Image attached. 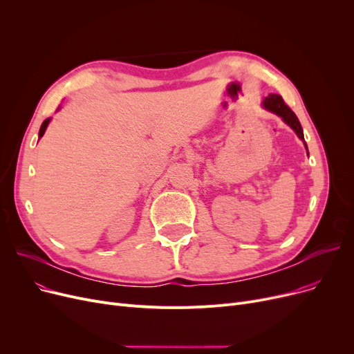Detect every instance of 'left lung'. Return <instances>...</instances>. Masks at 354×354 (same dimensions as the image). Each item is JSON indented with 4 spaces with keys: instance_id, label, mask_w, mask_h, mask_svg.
Wrapping results in <instances>:
<instances>
[{
    "instance_id": "left-lung-1",
    "label": "left lung",
    "mask_w": 354,
    "mask_h": 354,
    "mask_svg": "<svg viewBox=\"0 0 354 354\" xmlns=\"http://www.w3.org/2000/svg\"><path fill=\"white\" fill-rule=\"evenodd\" d=\"M263 104L267 110L272 111V113H275L277 116H280L294 130L297 136H299L304 142V146L307 149V145H306V140H304V133H303V127H301L299 119H297L294 111L284 103L283 97L280 95H274V93H271V95H268V97L264 99ZM307 153H308V151H307Z\"/></svg>"
}]
</instances>
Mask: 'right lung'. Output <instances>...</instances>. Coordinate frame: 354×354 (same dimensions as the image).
Instances as JSON below:
<instances>
[{
	"mask_svg": "<svg viewBox=\"0 0 354 354\" xmlns=\"http://www.w3.org/2000/svg\"><path fill=\"white\" fill-rule=\"evenodd\" d=\"M50 120H51V119H46V120L43 122V124H41V127H40V133H39V138H43V135H44V132H46V129H47V126H48Z\"/></svg>",
	"mask_w": 354,
	"mask_h": 354,
	"instance_id": "1",
	"label": "right lung"
}]
</instances>
